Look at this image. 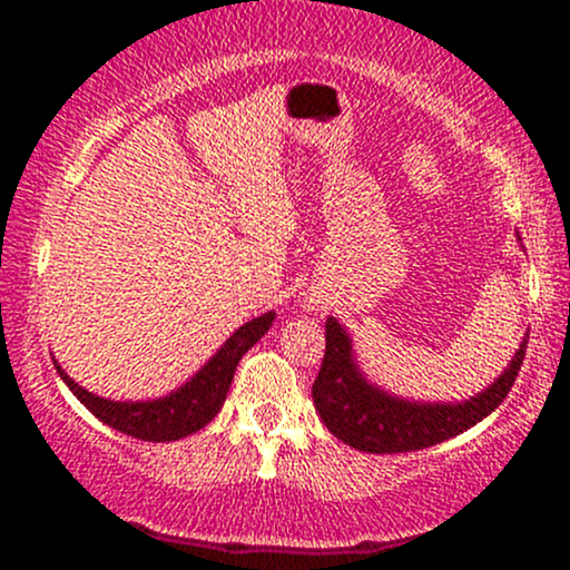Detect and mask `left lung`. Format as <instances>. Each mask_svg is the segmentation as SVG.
Masks as SVG:
<instances>
[{"label": "left lung", "mask_w": 570, "mask_h": 570, "mask_svg": "<svg viewBox=\"0 0 570 570\" xmlns=\"http://www.w3.org/2000/svg\"><path fill=\"white\" fill-rule=\"evenodd\" d=\"M527 338L502 377L485 392L458 405H441V402L430 405V402L400 400L377 386H370L355 366L347 331L336 320L327 317L325 358L312 386L314 407L325 428L358 452L396 455V452L424 450L452 435H461L463 430L474 428L502 405L524 364Z\"/></svg>", "instance_id": "8db88e82"}]
</instances>
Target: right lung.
I'll return each instance as SVG.
<instances>
[{"label":"right lung","instance_id":"add662e5","mask_svg":"<svg viewBox=\"0 0 570 570\" xmlns=\"http://www.w3.org/2000/svg\"><path fill=\"white\" fill-rule=\"evenodd\" d=\"M275 314H262L253 322H245L220 350H217L215 358L198 372L189 383H184L181 389L174 394L163 396V400L154 402H112L105 396H96L85 392L79 383H73L66 372L57 366L60 377L66 381V386L77 394V400L94 413L99 422L109 424L112 430L131 435V439L140 441H178L184 435L195 433L204 424H209L217 416V411L226 402L228 386L234 381V372L237 364L243 361V355L248 353L253 344L269 331Z\"/></svg>","mask_w":570,"mask_h":570}]
</instances>
